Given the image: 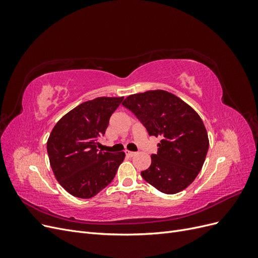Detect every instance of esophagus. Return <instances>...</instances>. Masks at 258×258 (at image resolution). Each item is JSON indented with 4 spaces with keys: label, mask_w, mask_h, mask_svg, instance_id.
Returning a JSON list of instances; mask_svg holds the SVG:
<instances>
[{
    "label": "esophagus",
    "mask_w": 258,
    "mask_h": 258,
    "mask_svg": "<svg viewBox=\"0 0 258 258\" xmlns=\"http://www.w3.org/2000/svg\"><path fill=\"white\" fill-rule=\"evenodd\" d=\"M124 153H126L127 157H134V156L136 155L135 152H130V151H124Z\"/></svg>",
    "instance_id": "obj_1"
}]
</instances>
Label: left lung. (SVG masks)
<instances>
[{"mask_svg": "<svg viewBox=\"0 0 258 258\" xmlns=\"http://www.w3.org/2000/svg\"><path fill=\"white\" fill-rule=\"evenodd\" d=\"M122 105L136 115L148 135L160 137L158 152L141 175L159 191L172 195L189 186L204 166L209 139L199 115L165 90L129 96Z\"/></svg>", "mask_w": 258, "mask_h": 258, "instance_id": "8db88e82", "label": "left lung"}]
</instances>
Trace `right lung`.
<instances>
[{"instance_id":"1","label":"right lung","mask_w":258,"mask_h":258,"mask_svg":"<svg viewBox=\"0 0 258 258\" xmlns=\"http://www.w3.org/2000/svg\"><path fill=\"white\" fill-rule=\"evenodd\" d=\"M122 100L100 97L86 101L53 127L47 141L49 162L59 184L72 196L91 198L115 177L124 153H105L97 147Z\"/></svg>"}]
</instances>
